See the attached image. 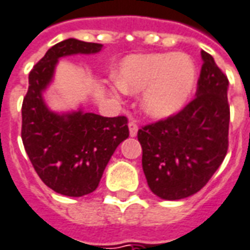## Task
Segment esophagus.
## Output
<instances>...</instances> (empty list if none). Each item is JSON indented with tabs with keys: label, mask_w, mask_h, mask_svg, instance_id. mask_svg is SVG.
Instances as JSON below:
<instances>
[{
	"label": "esophagus",
	"mask_w": 250,
	"mask_h": 250,
	"mask_svg": "<svg viewBox=\"0 0 250 250\" xmlns=\"http://www.w3.org/2000/svg\"><path fill=\"white\" fill-rule=\"evenodd\" d=\"M137 132H138L137 123H136L134 120H130V121H129V134H130L132 137H136V136H137Z\"/></svg>",
	"instance_id": "1"
}]
</instances>
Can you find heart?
Masks as SVG:
<instances>
[{
    "mask_svg": "<svg viewBox=\"0 0 250 250\" xmlns=\"http://www.w3.org/2000/svg\"><path fill=\"white\" fill-rule=\"evenodd\" d=\"M114 80L124 92H144V110L152 117L165 118L187 104L197 70L190 57L183 53L137 54L121 61Z\"/></svg>",
    "mask_w": 250,
    "mask_h": 250,
    "instance_id": "obj_1",
    "label": "heart"
}]
</instances>
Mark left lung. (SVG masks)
I'll return each instance as SVG.
<instances>
[{
	"mask_svg": "<svg viewBox=\"0 0 250 250\" xmlns=\"http://www.w3.org/2000/svg\"><path fill=\"white\" fill-rule=\"evenodd\" d=\"M201 57L196 97L176 114L138 129L147 185L164 200L201 190L227 156L229 81L209 53L202 50Z\"/></svg>",
	"mask_w": 250,
	"mask_h": 250,
	"instance_id": "obj_1",
	"label": "left lung"
}]
</instances>
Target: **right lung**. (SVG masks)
<instances>
[{
	"label": "right lung",
	"mask_w": 250,
	"mask_h": 250,
	"mask_svg": "<svg viewBox=\"0 0 250 250\" xmlns=\"http://www.w3.org/2000/svg\"><path fill=\"white\" fill-rule=\"evenodd\" d=\"M103 45L69 38L56 43L29 73L22 103L21 137L34 170L54 192L81 197L97 189L116 147L129 137L127 118L103 117L81 110L56 114L42 100L58 58L92 54Z\"/></svg>",
	"instance_id": "add662e5"
}]
</instances>
